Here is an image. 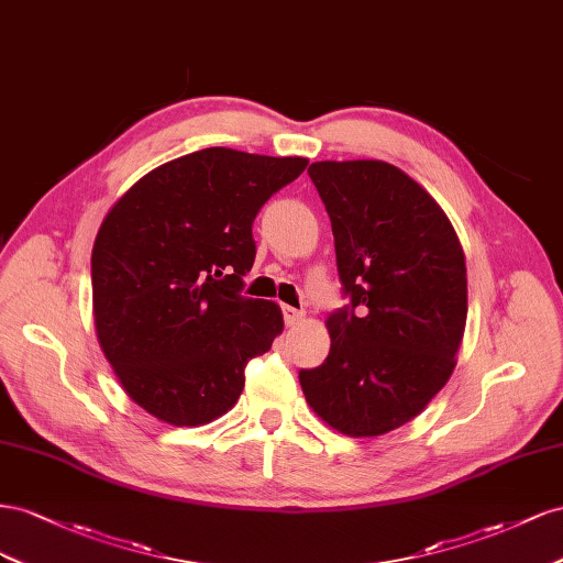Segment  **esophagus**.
I'll return each mask as SVG.
<instances>
[{"instance_id": "esophagus-1", "label": "esophagus", "mask_w": 563, "mask_h": 563, "mask_svg": "<svg viewBox=\"0 0 563 563\" xmlns=\"http://www.w3.org/2000/svg\"><path fill=\"white\" fill-rule=\"evenodd\" d=\"M307 316L303 313L301 309H295V307H287V303H283V318H285V323L287 325H295V323H299V320Z\"/></svg>"}]
</instances>
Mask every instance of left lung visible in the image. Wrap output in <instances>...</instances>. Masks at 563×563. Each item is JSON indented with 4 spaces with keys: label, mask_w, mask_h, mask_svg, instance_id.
Segmentation results:
<instances>
[{
    "label": "left lung",
    "mask_w": 563,
    "mask_h": 563,
    "mask_svg": "<svg viewBox=\"0 0 563 563\" xmlns=\"http://www.w3.org/2000/svg\"><path fill=\"white\" fill-rule=\"evenodd\" d=\"M349 297L328 318L330 353L299 371L313 412L346 437H379L420 415L455 371L467 266L453 223L382 159L313 163Z\"/></svg>",
    "instance_id": "left-lung-1"
}]
</instances>
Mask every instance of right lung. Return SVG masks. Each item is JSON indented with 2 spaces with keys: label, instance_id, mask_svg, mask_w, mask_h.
<instances>
[{
  "label": "right lung",
  "instance_id": "right-lung-1",
  "mask_svg": "<svg viewBox=\"0 0 563 563\" xmlns=\"http://www.w3.org/2000/svg\"><path fill=\"white\" fill-rule=\"evenodd\" d=\"M307 157L205 148L159 165L106 214L91 252L93 325L136 406L172 427L229 412L245 365L283 332L278 303L243 297L254 217Z\"/></svg>",
  "mask_w": 563,
  "mask_h": 563
}]
</instances>
